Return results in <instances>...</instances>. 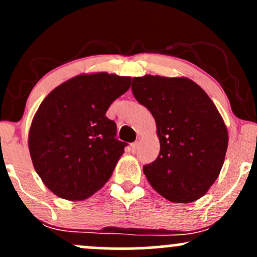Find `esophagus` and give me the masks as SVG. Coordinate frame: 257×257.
Masks as SVG:
<instances>
[{
	"label": "esophagus",
	"instance_id": "34e87169",
	"mask_svg": "<svg viewBox=\"0 0 257 257\" xmlns=\"http://www.w3.org/2000/svg\"><path fill=\"white\" fill-rule=\"evenodd\" d=\"M137 150H138V143H133L131 145V151L133 153H135L137 152Z\"/></svg>",
	"mask_w": 257,
	"mask_h": 257
}]
</instances>
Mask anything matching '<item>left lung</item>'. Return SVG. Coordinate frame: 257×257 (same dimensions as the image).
<instances>
[{
    "label": "left lung",
    "mask_w": 257,
    "mask_h": 257,
    "mask_svg": "<svg viewBox=\"0 0 257 257\" xmlns=\"http://www.w3.org/2000/svg\"><path fill=\"white\" fill-rule=\"evenodd\" d=\"M132 90L157 126L159 155L144 167L150 185L173 203L199 199L219 178L228 146L213 100L187 77H134Z\"/></svg>",
    "instance_id": "left-lung-1"
}]
</instances>
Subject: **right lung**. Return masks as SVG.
Returning a JSON list of instances; mask_svg holds the SVG:
<instances>
[{
	"mask_svg": "<svg viewBox=\"0 0 257 257\" xmlns=\"http://www.w3.org/2000/svg\"><path fill=\"white\" fill-rule=\"evenodd\" d=\"M131 88V77L81 73L54 88L41 102L29 131L35 170L55 196L84 200L113 173L126 144L116 138V123L105 116Z\"/></svg>",
	"mask_w": 257,
	"mask_h": 257,
	"instance_id": "right-lung-1",
	"label": "right lung"
}]
</instances>
